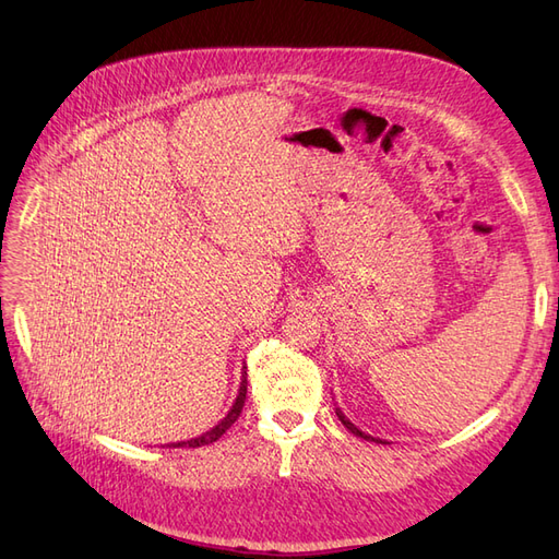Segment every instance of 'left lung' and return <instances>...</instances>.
I'll return each instance as SVG.
<instances>
[{"mask_svg":"<svg viewBox=\"0 0 559 559\" xmlns=\"http://www.w3.org/2000/svg\"><path fill=\"white\" fill-rule=\"evenodd\" d=\"M335 415H337V419L343 421V425L354 433V436H359V438H364V441H376V443H386V441H382V438H373L370 433H366V431H361L357 425H352V421L345 417V413L341 411V408H335Z\"/></svg>","mask_w":559,"mask_h":559,"instance_id":"left-lung-1","label":"left lung"}]
</instances>
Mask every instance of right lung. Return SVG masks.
I'll use <instances>...</instances> for the list:
<instances>
[{"mask_svg":"<svg viewBox=\"0 0 559 559\" xmlns=\"http://www.w3.org/2000/svg\"><path fill=\"white\" fill-rule=\"evenodd\" d=\"M245 368L247 366H242L240 392H238V396H235V403H233V408L228 411V415L222 421H218V425H214L210 431L200 433L195 438H189V441H177V443H167V445H170V448H200V445H210V443L218 441V438H222L233 427V421L238 419L240 413H242V405H245V399H247V370Z\"/></svg>","mask_w":559,"mask_h":559,"instance_id":"1","label":"right lung"}]
</instances>
